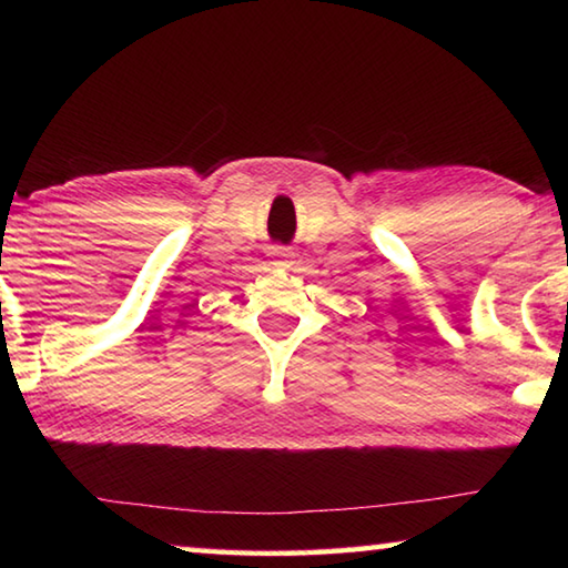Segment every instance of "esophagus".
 <instances>
[{"instance_id":"obj_1","label":"esophagus","mask_w":568,"mask_h":568,"mask_svg":"<svg viewBox=\"0 0 568 568\" xmlns=\"http://www.w3.org/2000/svg\"><path fill=\"white\" fill-rule=\"evenodd\" d=\"M273 257V265L275 267H291V257H293V250L291 247H283V245H275L271 247V253H267Z\"/></svg>"}]
</instances>
